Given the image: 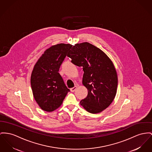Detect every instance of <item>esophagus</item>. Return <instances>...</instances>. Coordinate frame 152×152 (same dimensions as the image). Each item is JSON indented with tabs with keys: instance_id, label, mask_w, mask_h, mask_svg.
Segmentation results:
<instances>
[{
	"instance_id": "esophagus-1",
	"label": "esophagus",
	"mask_w": 152,
	"mask_h": 152,
	"mask_svg": "<svg viewBox=\"0 0 152 152\" xmlns=\"http://www.w3.org/2000/svg\"><path fill=\"white\" fill-rule=\"evenodd\" d=\"M76 89H77V86H74V88H72L70 89V91H71V92H74V91H75Z\"/></svg>"
}]
</instances>
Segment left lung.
Returning <instances> with one entry per match:
<instances>
[{
    "instance_id": "left-lung-1",
    "label": "left lung",
    "mask_w": 152,
    "mask_h": 152,
    "mask_svg": "<svg viewBox=\"0 0 152 152\" xmlns=\"http://www.w3.org/2000/svg\"><path fill=\"white\" fill-rule=\"evenodd\" d=\"M71 62L82 67L83 85L88 96L81 105L91 113H100L110 106L117 91L118 75L111 60L100 49L88 42L76 44L69 52Z\"/></svg>"
}]
</instances>
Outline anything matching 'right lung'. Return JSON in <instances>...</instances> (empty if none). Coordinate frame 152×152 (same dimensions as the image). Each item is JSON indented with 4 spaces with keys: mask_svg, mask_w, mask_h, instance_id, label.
Segmentation results:
<instances>
[{
    "mask_svg": "<svg viewBox=\"0 0 152 152\" xmlns=\"http://www.w3.org/2000/svg\"><path fill=\"white\" fill-rule=\"evenodd\" d=\"M71 47V44L63 43L52 46L34 66L31 87L35 100L43 111L52 112L58 108L70 91L58 72Z\"/></svg>",
    "mask_w": 152,
    "mask_h": 152,
    "instance_id": "add662e5",
    "label": "right lung"
}]
</instances>
